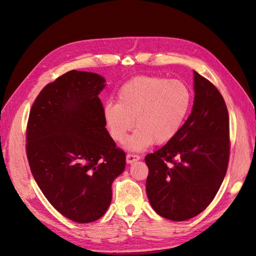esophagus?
<instances>
[{"mask_svg":"<svg viewBox=\"0 0 256 256\" xmlns=\"http://www.w3.org/2000/svg\"><path fill=\"white\" fill-rule=\"evenodd\" d=\"M140 158V156L138 155V154H131V153L126 154V162H128V164H132V162L138 160Z\"/></svg>","mask_w":256,"mask_h":256,"instance_id":"34e87169","label":"esophagus"}]
</instances>
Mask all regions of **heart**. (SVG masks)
Segmentation results:
<instances>
[{
	"label": "heart",
	"mask_w": 256,
	"mask_h": 256,
	"mask_svg": "<svg viewBox=\"0 0 256 256\" xmlns=\"http://www.w3.org/2000/svg\"><path fill=\"white\" fill-rule=\"evenodd\" d=\"M118 103H108L103 116L111 138L123 143L134 125L128 142L132 150L153 143L166 144L180 131L192 102L189 86L182 80L162 76H138L118 91Z\"/></svg>",
	"instance_id": "heart-1"
}]
</instances>
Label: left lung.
<instances>
[{
  "mask_svg": "<svg viewBox=\"0 0 256 256\" xmlns=\"http://www.w3.org/2000/svg\"><path fill=\"white\" fill-rule=\"evenodd\" d=\"M192 111L180 131L145 156L146 194L162 218L184 221L202 212L224 182L230 156L229 113L219 90L194 72Z\"/></svg>",
  "mask_w": 256,
  "mask_h": 256,
  "instance_id": "1",
  "label": "left lung"
}]
</instances>
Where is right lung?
Segmentation results:
<instances>
[{"instance_id":"add662e5","label":"right lung","mask_w":256,"mask_h":256,"mask_svg":"<svg viewBox=\"0 0 256 256\" xmlns=\"http://www.w3.org/2000/svg\"><path fill=\"white\" fill-rule=\"evenodd\" d=\"M104 86L96 74L66 72L40 92L26 126L32 177L54 208L79 224L106 214L112 182L125 168L98 96Z\"/></svg>"}]
</instances>
